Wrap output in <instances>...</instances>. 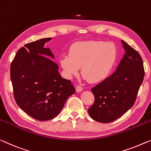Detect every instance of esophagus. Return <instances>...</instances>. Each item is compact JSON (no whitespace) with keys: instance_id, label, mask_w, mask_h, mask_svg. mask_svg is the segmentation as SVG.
Segmentation results:
<instances>
[{"instance_id":"1","label":"esophagus","mask_w":151,"mask_h":151,"mask_svg":"<svg viewBox=\"0 0 151 151\" xmlns=\"http://www.w3.org/2000/svg\"><path fill=\"white\" fill-rule=\"evenodd\" d=\"M76 92H80L82 91L83 88L81 86L78 85V86H76Z\"/></svg>"}]
</instances>
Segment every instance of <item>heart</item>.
<instances>
[{
    "label": "heart",
    "mask_w": 151,
    "mask_h": 151,
    "mask_svg": "<svg viewBox=\"0 0 151 151\" xmlns=\"http://www.w3.org/2000/svg\"><path fill=\"white\" fill-rule=\"evenodd\" d=\"M117 59V49L110 42L102 41L78 42L71 46L69 55L59 60L68 78L82 75L90 83H97L108 77Z\"/></svg>",
    "instance_id": "obj_1"
}]
</instances>
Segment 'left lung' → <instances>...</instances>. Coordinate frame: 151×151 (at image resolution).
Returning <instances> with one entry per match:
<instances>
[{"label": "left lung", "mask_w": 151, "mask_h": 151, "mask_svg": "<svg viewBox=\"0 0 151 151\" xmlns=\"http://www.w3.org/2000/svg\"><path fill=\"white\" fill-rule=\"evenodd\" d=\"M122 43L126 54L116 71L91 88L94 102L88 113L96 122L110 123L125 114L134 105L143 82L142 57L126 42Z\"/></svg>", "instance_id": "left-lung-1"}]
</instances>
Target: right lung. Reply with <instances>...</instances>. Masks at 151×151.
<instances>
[{"instance_id": "1", "label": "right lung", "mask_w": 151, "mask_h": 151, "mask_svg": "<svg viewBox=\"0 0 151 151\" xmlns=\"http://www.w3.org/2000/svg\"><path fill=\"white\" fill-rule=\"evenodd\" d=\"M50 39H40L19 48L10 69L16 103L39 121L59 115L67 99L76 92L71 81L61 77L58 65L49 58L54 55L45 43Z\"/></svg>"}]
</instances>
